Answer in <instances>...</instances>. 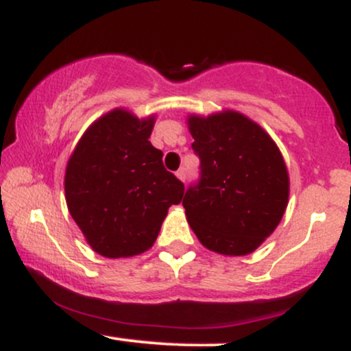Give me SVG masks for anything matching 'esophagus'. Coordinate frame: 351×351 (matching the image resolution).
I'll return each mask as SVG.
<instances>
[{"label": "esophagus", "instance_id": "34e87169", "mask_svg": "<svg viewBox=\"0 0 351 351\" xmlns=\"http://www.w3.org/2000/svg\"><path fill=\"white\" fill-rule=\"evenodd\" d=\"M176 176H178V180L181 181L186 180V168H180V170L176 171Z\"/></svg>", "mask_w": 351, "mask_h": 351}]
</instances>
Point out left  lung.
<instances>
[{
  "label": "left lung",
  "mask_w": 351,
  "mask_h": 351,
  "mask_svg": "<svg viewBox=\"0 0 351 351\" xmlns=\"http://www.w3.org/2000/svg\"><path fill=\"white\" fill-rule=\"evenodd\" d=\"M199 180L184 193L186 219L199 243L224 256L256 251L280 223L289 173L274 140L234 110L189 115Z\"/></svg>",
  "instance_id": "obj_1"
}]
</instances>
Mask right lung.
I'll list each match as a JSON object with an SVG mask.
<instances>
[{"instance_id":"right-lung-1","label":"right lung","mask_w":351,"mask_h":351,"mask_svg":"<svg viewBox=\"0 0 351 351\" xmlns=\"http://www.w3.org/2000/svg\"><path fill=\"white\" fill-rule=\"evenodd\" d=\"M155 117L115 108L95 120L71 155L64 178L71 216L95 252L132 257L152 247L184 184L150 143Z\"/></svg>"}]
</instances>
